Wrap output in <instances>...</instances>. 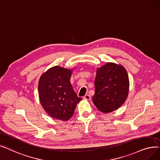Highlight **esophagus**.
I'll list each match as a JSON object with an SVG mask.
<instances>
[{
    "label": "esophagus",
    "instance_id": "obj_1",
    "mask_svg": "<svg viewBox=\"0 0 160 160\" xmlns=\"http://www.w3.org/2000/svg\"><path fill=\"white\" fill-rule=\"evenodd\" d=\"M83 99H84V100H90L91 98H90V96L89 94H86L84 97H83Z\"/></svg>",
    "mask_w": 160,
    "mask_h": 160
}]
</instances>
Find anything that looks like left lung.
I'll list each match as a JSON object with an SVG mask.
<instances>
[{"instance_id": "left-lung-1", "label": "left lung", "mask_w": 160, "mask_h": 160, "mask_svg": "<svg viewBox=\"0 0 160 160\" xmlns=\"http://www.w3.org/2000/svg\"><path fill=\"white\" fill-rule=\"evenodd\" d=\"M94 85L92 102L103 113L118 109L128 98L130 81L126 70L121 64L108 62L98 68Z\"/></svg>"}]
</instances>
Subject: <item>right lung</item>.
<instances>
[{
  "instance_id": "add662e5",
  "label": "right lung",
  "mask_w": 160,
  "mask_h": 160,
  "mask_svg": "<svg viewBox=\"0 0 160 160\" xmlns=\"http://www.w3.org/2000/svg\"><path fill=\"white\" fill-rule=\"evenodd\" d=\"M73 69L53 66L42 73L38 82V94L44 111L54 119L67 121L82 100L70 83Z\"/></svg>"
}]
</instances>
